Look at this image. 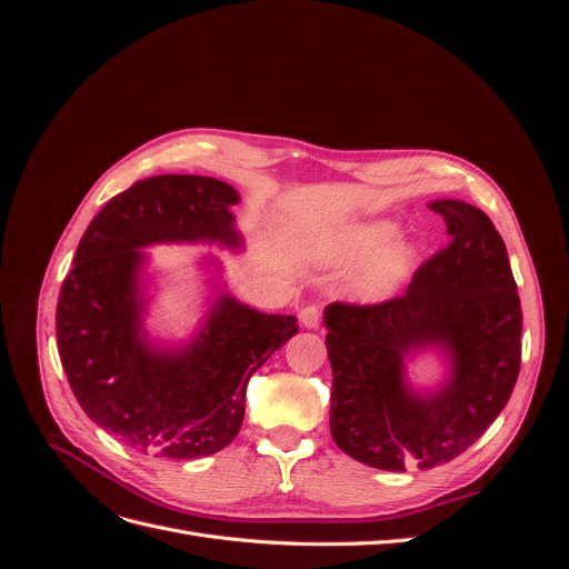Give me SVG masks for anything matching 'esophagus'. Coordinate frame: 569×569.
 <instances>
[{
  "mask_svg": "<svg viewBox=\"0 0 569 569\" xmlns=\"http://www.w3.org/2000/svg\"><path fill=\"white\" fill-rule=\"evenodd\" d=\"M299 318H301L303 327H318V325H320V320H322L320 306H316V303H308V306H303V308H301V313H299Z\"/></svg>",
  "mask_w": 569,
  "mask_h": 569,
  "instance_id": "obj_1",
  "label": "esophagus"
}]
</instances>
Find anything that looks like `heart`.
I'll list each match as a JSON object with an SVG mask.
<instances>
[{"mask_svg": "<svg viewBox=\"0 0 569 569\" xmlns=\"http://www.w3.org/2000/svg\"><path fill=\"white\" fill-rule=\"evenodd\" d=\"M391 237H393V226H389V222H368V226H360L343 237L337 256L347 263L366 261V258H371L375 252L387 247L391 242ZM410 261H412V247L408 244L389 247L380 257H376L363 270H360V274L356 278V291L366 299H380L391 295V291L403 280V274L408 272Z\"/></svg>", "mask_w": 569, "mask_h": 569, "instance_id": "1", "label": "heart"}]
</instances>
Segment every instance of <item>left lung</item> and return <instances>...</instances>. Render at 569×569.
Wrapping results in <instances>:
<instances>
[{"label":"left lung","instance_id":"8db88e82","mask_svg":"<svg viewBox=\"0 0 569 569\" xmlns=\"http://www.w3.org/2000/svg\"><path fill=\"white\" fill-rule=\"evenodd\" d=\"M449 244L416 270L401 297L327 306L332 366L330 429L339 449L377 470H432L487 432L520 375L522 308L501 234L485 211L443 199ZM441 346L452 380L412 395L402 358Z\"/></svg>","mask_w":569,"mask_h":569}]
</instances>
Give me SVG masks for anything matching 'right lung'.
I'll use <instances>...</instances> for the list:
<instances>
[{
  "label": "right lung",
  "mask_w": 569,
  "mask_h": 569,
  "mask_svg": "<svg viewBox=\"0 0 569 569\" xmlns=\"http://www.w3.org/2000/svg\"><path fill=\"white\" fill-rule=\"evenodd\" d=\"M237 192L201 176H157L116 194L84 230L57 303L61 366L80 408L142 453L189 460L237 437L249 377L299 332L295 316H268L220 297L182 351L142 335L140 247L220 242L239 247Z\"/></svg>",
  "instance_id": "right-lung-1"
}]
</instances>
